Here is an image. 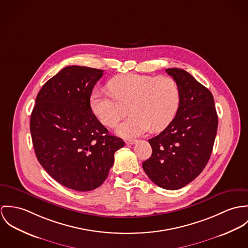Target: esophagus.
Here are the masks:
<instances>
[{
	"instance_id": "1",
	"label": "esophagus",
	"mask_w": 248,
	"mask_h": 248,
	"mask_svg": "<svg viewBox=\"0 0 248 248\" xmlns=\"http://www.w3.org/2000/svg\"><path fill=\"white\" fill-rule=\"evenodd\" d=\"M137 140L134 139H130V140H125V143L126 144H134Z\"/></svg>"
}]
</instances>
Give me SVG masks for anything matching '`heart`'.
Segmentation results:
<instances>
[{
	"instance_id": "1",
	"label": "heart",
	"mask_w": 248,
	"mask_h": 248,
	"mask_svg": "<svg viewBox=\"0 0 248 248\" xmlns=\"http://www.w3.org/2000/svg\"><path fill=\"white\" fill-rule=\"evenodd\" d=\"M109 92L94 89L90 107L106 125L115 126L128 112L131 117L120 124L117 133L137 137L152 129L163 130L174 119L180 105V89L170 76L124 74L108 83Z\"/></svg>"
}]
</instances>
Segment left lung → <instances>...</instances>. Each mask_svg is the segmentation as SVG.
I'll return each mask as SVG.
<instances>
[{"label": "left lung", "mask_w": 248, "mask_h": 248, "mask_svg": "<svg viewBox=\"0 0 248 248\" xmlns=\"http://www.w3.org/2000/svg\"><path fill=\"white\" fill-rule=\"evenodd\" d=\"M165 71L179 85L180 105L165 130L148 140L152 155L142 168L155 185L176 190L191 183L208 163L218 115L212 93L191 74L180 68Z\"/></svg>", "instance_id": "left-lung-1"}]
</instances>
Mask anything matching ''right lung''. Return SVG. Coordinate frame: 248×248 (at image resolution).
Instances as JSON below:
<instances>
[{"label": "right lung", "mask_w": 248, "mask_h": 248, "mask_svg": "<svg viewBox=\"0 0 248 248\" xmlns=\"http://www.w3.org/2000/svg\"><path fill=\"white\" fill-rule=\"evenodd\" d=\"M104 70L66 66L43 85L31 113L36 157L59 184L76 191L99 187L114 153L124 145L93 114L90 95Z\"/></svg>", "instance_id": "add662e5"}]
</instances>
